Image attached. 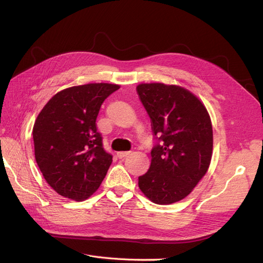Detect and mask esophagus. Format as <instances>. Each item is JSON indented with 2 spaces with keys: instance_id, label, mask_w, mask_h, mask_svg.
Instances as JSON below:
<instances>
[{
  "instance_id": "34e87169",
  "label": "esophagus",
  "mask_w": 263,
  "mask_h": 263,
  "mask_svg": "<svg viewBox=\"0 0 263 263\" xmlns=\"http://www.w3.org/2000/svg\"><path fill=\"white\" fill-rule=\"evenodd\" d=\"M130 154V151H118L117 153V157L119 158V159H122V158H124V157H126V156H128Z\"/></svg>"
}]
</instances>
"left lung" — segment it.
<instances>
[{"instance_id": "8db88e82", "label": "left lung", "mask_w": 263, "mask_h": 263, "mask_svg": "<svg viewBox=\"0 0 263 263\" xmlns=\"http://www.w3.org/2000/svg\"><path fill=\"white\" fill-rule=\"evenodd\" d=\"M137 92L162 140L151 151L138 186L151 202L168 205L186 197L208 172L213 155L210 114L195 94L180 85L140 83Z\"/></svg>"}]
</instances>
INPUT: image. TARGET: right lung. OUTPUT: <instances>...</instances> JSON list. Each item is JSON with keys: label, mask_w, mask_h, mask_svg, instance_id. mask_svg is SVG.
<instances>
[{"label": "right lung", "mask_w": 263, "mask_h": 263, "mask_svg": "<svg viewBox=\"0 0 263 263\" xmlns=\"http://www.w3.org/2000/svg\"><path fill=\"white\" fill-rule=\"evenodd\" d=\"M118 84L89 83L54 94L38 114L35 159L47 183L61 196L81 202L97 192L113 157L103 148L97 117Z\"/></svg>", "instance_id": "add662e5"}]
</instances>
